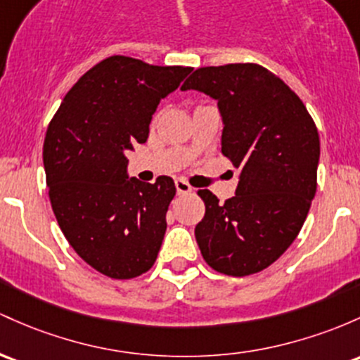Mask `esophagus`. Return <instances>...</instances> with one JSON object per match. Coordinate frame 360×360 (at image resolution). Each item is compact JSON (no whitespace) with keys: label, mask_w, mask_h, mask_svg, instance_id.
<instances>
[{"label":"esophagus","mask_w":360,"mask_h":360,"mask_svg":"<svg viewBox=\"0 0 360 360\" xmlns=\"http://www.w3.org/2000/svg\"><path fill=\"white\" fill-rule=\"evenodd\" d=\"M174 183H176V189H177V195H188V193H191L193 191V188H191V184L188 183V181H184V179H176L174 181Z\"/></svg>","instance_id":"34e87169"}]
</instances>
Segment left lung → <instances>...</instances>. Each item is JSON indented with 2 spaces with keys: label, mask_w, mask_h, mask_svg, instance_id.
Wrapping results in <instances>:
<instances>
[{
  "label": "left lung",
  "mask_w": 360,
  "mask_h": 360,
  "mask_svg": "<svg viewBox=\"0 0 360 360\" xmlns=\"http://www.w3.org/2000/svg\"><path fill=\"white\" fill-rule=\"evenodd\" d=\"M181 90L215 98L222 153L239 169L236 195L219 203L200 189L205 217L195 236L215 271L258 274L297 238L316 195L319 135L306 105L276 75L255 63L198 68Z\"/></svg>",
  "instance_id": "8db88e82"
}]
</instances>
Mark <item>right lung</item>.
Wrapping results in <instances>:
<instances>
[{
	"label": "right lung",
	"mask_w": 360,
	"mask_h": 360,
	"mask_svg": "<svg viewBox=\"0 0 360 360\" xmlns=\"http://www.w3.org/2000/svg\"><path fill=\"white\" fill-rule=\"evenodd\" d=\"M191 70L105 58L71 86L47 126L42 159L59 227L110 278H135L159 255L176 186L169 176L129 179L126 152L147 141L157 105Z\"/></svg>",
	"instance_id": "right-lung-1"
}]
</instances>
